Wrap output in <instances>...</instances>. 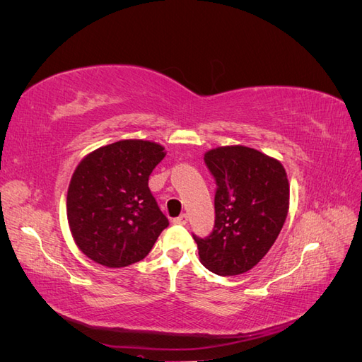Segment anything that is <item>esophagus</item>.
<instances>
[{
  "mask_svg": "<svg viewBox=\"0 0 362 362\" xmlns=\"http://www.w3.org/2000/svg\"><path fill=\"white\" fill-rule=\"evenodd\" d=\"M187 222H189V216L187 214H181L180 217L173 218V223H177V225H187Z\"/></svg>",
  "mask_w": 362,
  "mask_h": 362,
  "instance_id": "1",
  "label": "esophagus"
}]
</instances>
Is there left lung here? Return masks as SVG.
Masks as SVG:
<instances>
[{
  "label": "left lung",
  "instance_id": "left-lung-1",
  "mask_svg": "<svg viewBox=\"0 0 362 362\" xmlns=\"http://www.w3.org/2000/svg\"><path fill=\"white\" fill-rule=\"evenodd\" d=\"M216 180V221L206 238L193 235L202 264L216 275L250 270L278 238L290 205V184L279 160L242 145L205 152Z\"/></svg>",
  "mask_w": 362,
  "mask_h": 362
}]
</instances>
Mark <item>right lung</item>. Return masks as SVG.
<instances>
[{
  "label": "right lung",
  "mask_w": 362,
  "mask_h": 362,
  "mask_svg": "<svg viewBox=\"0 0 362 362\" xmlns=\"http://www.w3.org/2000/svg\"><path fill=\"white\" fill-rule=\"evenodd\" d=\"M166 156L156 141L128 139L87 154L68 189L66 214L75 245L105 267L144 259L169 221L148 180Z\"/></svg>",
  "instance_id": "add662e5"
}]
</instances>
